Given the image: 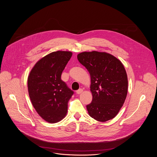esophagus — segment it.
Returning a JSON list of instances; mask_svg holds the SVG:
<instances>
[{"mask_svg":"<svg viewBox=\"0 0 157 157\" xmlns=\"http://www.w3.org/2000/svg\"><path fill=\"white\" fill-rule=\"evenodd\" d=\"M82 91H83V89H78V90L76 91V93H77L78 94H80L81 93H82Z\"/></svg>","mask_w":157,"mask_h":157,"instance_id":"esophagus-1","label":"esophagus"}]
</instances>
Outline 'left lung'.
<instances>
[{
    "label": "left lung",
    "instance_id": "8db88e82",
    "mask_svg": "<svg viewBox=\"0 0 157 157\" xmlns=\"http://www.w3.org/2000/svg\"><path fill=\"white\" fill-rule=\"evenodd\" d=\"M77 57L91 76L93 100L86 105L89 116L99 122L114 118L127 94L128 79L123 64L105 52H84Z\"/></svg>",
    "mask_w": 157,
    "mask_h": 157
}]
</instances>
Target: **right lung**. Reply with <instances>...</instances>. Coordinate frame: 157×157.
Masks as SVG:
<instances>
[{
  "mask_svg": "<svg viewBox=\"0 0 157 157\" xmlns=\"http://www.w3.org/2000/svg\"><path fill=\"white\" fill-rule=\"evenodd\" d=\"M71 52H52L40 59L28 78V90L32 104L45 121L56 123L68 110V102L74 92L61 79Z\"/></svg>",
  "mask_w": 157,
  "mask_h": 157,
  "instance_id": "right-lung-1",
  "label": "right lung"
}]
</instances>
